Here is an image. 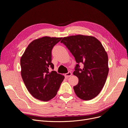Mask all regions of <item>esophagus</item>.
Segmentation results:
<instances>
[{"label": "esophagus", "mask_w": 128, "mask_h": 128, "mask_svg": "<svg viewBox=\"0 0 128 128\" xmlns=\"http://www.w3.org/2000/svg\"><path fill=\"white\" fill-rule=\"evenodd\" d=\"M72 75V72H67V73L65 74L64 76H65V78H68V77H70Z\"/></svg>", "instance_id": "1"}]
</instances>
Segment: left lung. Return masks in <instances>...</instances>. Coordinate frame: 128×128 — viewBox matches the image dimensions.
I'll list each match as a JSON object with an SVG mask.
<instances>
[{"instance_id": "left-lung-1", "label": "left lung", "mask_w": 128, "mask_h": 128, "mask_svg": "<svg viewBox=\"0 0 128 128\" xmlns=\"http://www.w3.org/2000/svg\"><path fill=\"white\" fill-rule=\"evenodd\" d=\"M74 56L77 64L73 74L79 79L74 86L76 96L83 100L96 97L108 76V56L102 44L94 37L78 35L64 37L60 41ZM80 64L84 65L80 68Z\"/></svg>"}]
</instances>
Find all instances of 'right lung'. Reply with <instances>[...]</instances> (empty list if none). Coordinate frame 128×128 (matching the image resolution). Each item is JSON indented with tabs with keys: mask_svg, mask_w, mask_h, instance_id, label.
Listing matches in <instances>:
<instances>
[{
	"mask_svg": "<svg viewBox=\"0 0 128 128\" xmlns=\"http://www.w3.org/2000/svg\"><path fill=\"white\" fill-rule=\"evenodd\" d=\"M61 39L46 36L34 40L21 58L24 83L31 95L39 100L48 101L54 97L64 79L53 70L51 62L52 50Z\"/></svg>",
	"mask_w": 128,
	"mask_h": 128,
	"instance_id": "right-lung-1",
	"label": "right lung"
}]
</instances>
